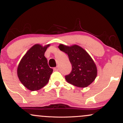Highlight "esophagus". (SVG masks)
Returning <instances> with one entry per match:
<instances>
[{"label":"esophagus","instance_id":"34e87169","mask_svg":"<svg viewBox=\"0 0 123 123\" xmlns=\"http://www.w3.org/2000/svg\"><path fill=\"white\" fill-rule=\"evenodd\" d=\"M54 70L55 71H58V70H59V68H58V66H57V67L54 68Z\"/></svg>","mask_w":123,"mask_h":123}]
</instances>
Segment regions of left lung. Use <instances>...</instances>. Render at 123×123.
<instances>
[{"label":"left lung","mask_w":123,"mask_h":123,"mask_svg":"<svg viewBox=\"0 0 123 123\" xmlns=\"http://www.w3.org/2000/svg\"><path fill=\"white\" fill-rule=\"evenodd\" d=\"M58 48L67 54L72 64L71 72L65 76L67 82L81 88L91 84L97 76V68L87 52L76 44L67 46L61 44Z\"/></svg>","instance_id":"obj_1"}]
</instances>
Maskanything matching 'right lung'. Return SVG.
<instances>
[{"label":"right lung","mask_w":123,"mask_h":123,"mask_svg":"<svg viewBox=\"0 0 123 123\" xmlns=\"http://www.w3.org/2000/svg\"><path fill=\"white\" fill-rule=\"evenodd\" d=\"M50 44L45 46L35 44L26 52L17 69L19 80L26 88L36 91L49 82L53 69L49 67L44 53Z\"/></svg>","instance_id":"add662e5"}]
</instances>
